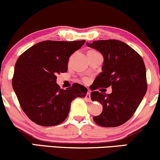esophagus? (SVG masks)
Masks as SVG:
<instances>
[{"instance_id":"34e87169","label":"esophagus","mask_w":160,"mask_h":160,"mask_svg":"<svg viewBox=\"0 0 160 160\" xmlns=\"http://www.w3.org/2000/svg\"><path fill=\"white\" fill-rule=\"evenodd\" d=\"M86 99L87 101H89V102H90L91 101V97H90V91L88 92L87 93H86Z\"/></svg>"}]
</instances>
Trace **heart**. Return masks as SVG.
<instances>
[{
  "mask_svg": "<svg viewBox=\"0 0 160 160\" xmlns=\"http://www.w3.org/2000/svg\"><path fill=\"white\" fill-rule=\"evenodd\" d=\"M84 81L86 82V81H87V80H86V79H84Z\"/></svg>",
  "mask_w": 160,
  "mask_h": 160,
  "instance_id": "1",
  "label": "heart"
}]
</instances>
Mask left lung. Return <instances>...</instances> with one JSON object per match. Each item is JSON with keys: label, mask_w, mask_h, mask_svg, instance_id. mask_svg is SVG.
Wrapping results in <instances>:
<instances>
[{"label": "left lung", "mask_w": 160, "mask_h": 160, "mask_svg": "<svg viewBox=\"0 0 160 160\" xmlns=\"http://www.w3.org/2000/svg\"><path fill=\"white\" fill-rule=\"evenodd\" d=\"M104 56L102 72L92 85V101L102 104L103 110L93 117L103 127L121 126L132 117L146 94L148 82L143 58L131 47L117 40H95L86 43ZM112 86L111 94L99 93V88Z\"/></svg>", "instance_id": "8db88e82"}]
</instances>
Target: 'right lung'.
Listing matches in <instances>:
<instances>
[{
    "label": "right lung",
    "instance_id": "obj_1",
    "mask_svg": "<svg viewBox=\"0 0 160 160\" xmlns=\"http://www.w3.org/2000/svg\"><path fill=\"white\" fill-rule=\"evenodd\" d=\"M85 42L45 40L28 49L16 61L12 88L22 111L36 124L62 123L68 116L71 102L86 96L87 89L80 84L65 90L56 83V75L67 72L70 56Z\"/></svg>",
    "mask_w": 160,
    "mask_h": 160
}]
</instances>
